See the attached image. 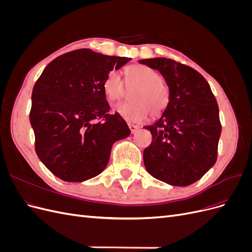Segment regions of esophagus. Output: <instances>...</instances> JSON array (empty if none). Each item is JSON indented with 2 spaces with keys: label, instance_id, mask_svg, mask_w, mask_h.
<instances>
[{
  "label": "esophagus",
  "instance_id": "1",
  "mask_svg": "<svg viewBox=\"0 0 252 252\" xmlns=\"http://www.w3.org/2000/svg\"><path fill=\"white\" fill-rule=\"evenodd\" d=\"M128 127H129V129H130V131L133 133V132H135L136 130H138V129L140 128V126H138V125H134V124H131V123H128Z\"/></svg>",
  "mask_w": 252,
  "mask_h": 252
}]
</instances>
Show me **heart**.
Wrapping results in <instances>:
<instances>
[{
	"label": "heart",
	"mask_w": 252,
	"mask_h": 252,
	"mask_svg": "<svg viewBox=\"0 0 252 252\" xmlns=\"http://www.w3.org/2000/svg\"><path fill=\"white\" fill-rule=\"evenodd\" d=\"M127 88L132 89L130 102L113 106V111L128 122H142L148 117L158 118L163 114L170 102V89L163 81L162 74L154 68L134 64L125 69V83L119 71L108 73L103 82L106 97L116 102L124 97Z\"/></svg>",
	"instance_id": "b5f03b06"
}]
</instances>
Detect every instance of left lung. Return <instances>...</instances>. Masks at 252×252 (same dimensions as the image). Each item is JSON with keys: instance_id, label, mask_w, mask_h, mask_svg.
Segmentation results:
<instances>
[{"instance_id": "8db88e82", "label": "left lung", "mask_w": 252, "mask_h": 252, "mask_svg": "<svg viewBox=\"0 0 252 252\" xmlns=\"http://www.w3.org/2000/svg\"><path fill=\"white\" fill-rule=\"evenodd\" d=\"M158 70L170 89V102L154 125L145 148V168L172 186L199 181L215 165L222 131L219 106L208 82L187 65L166 58L140 60Z\"/></svg>"}]
</instances>
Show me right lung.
Here are the masks:
<instances>
[{"label":"right lung","mask_w":252,"mask_h":252,"mask_svg":"<svg viewBox=\"0 0 252 252\" xmlns=\"http://www.w3.org/2000/svg\"><path fill=\"white\" fill-rule=\"evenodd\" d=\"M130 58L78 49L58 57L35 82L30 124L37 157L66 182H83L107 166L112 144L130 134L119 113L110 114L103 82Z\"/></svg>","instance_id":"obj_1"}]
</instances>
